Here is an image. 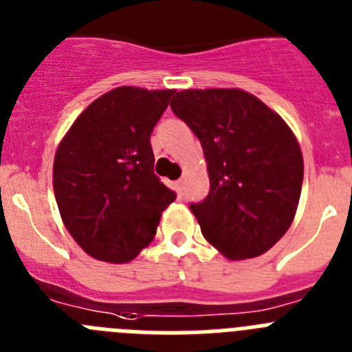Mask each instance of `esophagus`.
Segmentation results:
<instances>
[{
    "label": "esophagus",
    "instance_id": "1",
    "mask_svg": "<svg viewBox=\"0 0 352 352\" xmlns=\"http://www.w3.org/2000/svg\"><path fill=\"white\" fill-rule=\"evenodd\" d=\"M173 189H175V191L179 192V196H182V192H184V180H175V182H173Z\"/></svg>",
    "mask_w": 352,
    "mask_h": 352
}]
</instances>
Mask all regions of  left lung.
Instances as JSON below:
<instances>
[{"label": "left lung", "instance_id": "8db88e82", "mask_svg": "<svg viewBox=\"0 0 352 352\" xmlns=\"http://www.w3.org/2000/svg\"><path fill=\"white\" fill-rule=\"evenodd\" d=\"M173 113L198 137L210 191L191 204L208 243L230 259L267 252L291 226L303 182L300 145L286 122L240 89H188Z\"/></svg>", "mask_w": 352, "mask_h": 352}]
</instances>
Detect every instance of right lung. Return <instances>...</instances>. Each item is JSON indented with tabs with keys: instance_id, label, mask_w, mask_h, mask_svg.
Listing matches in <instances>:
<instances>
[{
	"instance_id": "add662e5",
	"label": "right lung",
	"mask_w": 352,
	"mask_h": 352,
	"mask_svg": "<svg viewBox=\"0 0 352 352\" xmlns=\"http://www.w3.org/2000/svg\"><path fill=\"white\" fill-rule=\"evenodd\" d=\"M173 93L117 87L94 100L59 144L54 195L66 230L93 258H135L177 198L154 173L151 147Z\"/></svg>"
}]
</instances>
